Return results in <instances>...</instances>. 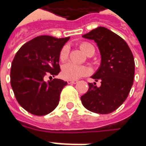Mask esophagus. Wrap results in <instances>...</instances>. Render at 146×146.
I'll return each instance as SVG.
<instances>
[{
  "label": "esophagus",
  "instance_id": "1",
  "mask_svg": "<svg viewBox=\"0 0 146 146\" xmlns=\"http://www.w3.org/2000/svg\"><path fill=\"white\" fill-rule=\"evenodd\" d=\"M67 82H68V84H77L78 81H77V80H68Z\"/></svg>",
  "mask_w": 146,
  "mask_h": 146
}]
</instances>
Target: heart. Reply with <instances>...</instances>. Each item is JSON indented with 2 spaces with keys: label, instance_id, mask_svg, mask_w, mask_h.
Wrapping results in <instances>:
<instances>
[{
  "label": "heart",
  "instance_id": "1",
  "mask_svg": "<svg viewBox=\"0 0 146 146\" xmlns=\"http://www.w3.org/2000/svg\"><path fill=\"white\" fill-rule=\"evenodd\" d=\"M80 48L86 55L90 52H91L92 50L94 51L93 46L88 43H82L80 45ZM68 53H69V48L68 45L64 46L60 52V60L61 61H64L65 60H67L68 57ZM89 72H90V70L86 66L77 64L73 62H68L63 65L61 74H62L63 78L65 79L76 80L81 77L87 75Z\"/></svg>",
  "mask_w": 146,
  "mask_h": 146
}]
</instances>
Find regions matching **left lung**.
<instances>
[{"label": "left lung", "mask_w": 146, "mask_h": 146, "mask_svg": "<svg viewBox=\"0 0 146 146\" xmlns=\"http://www.w3.org/2000/svg\"><path fill=\"white\" fill-rule=\"evenodd\" d=\"M98 45L101 64L91 78L101 80V86L89 83L88 91L81 97L87 110L98 114L113 112L126 100L132 88L135 73L133 55L127 43L118 35L99 27L83 35Z\"/></svg>", "instance_id": "1"}]
</instances>
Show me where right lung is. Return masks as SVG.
Listing matches in <instances>:
<instances>
[{
	"mask_svg": "<svg viewBox=\"0 0 146 146\" xmlns=\"http://www.w3.org/2000/svg\"><path fill=\"white\" fill-rule=\"evenodd\" d=\"M69 37L41 35L23 45L13 58L10 83L18 103L28 112L45 115L57 107L60 94L67 82L47 75L60 73V52Z\"/></svg>",
	"mask_w": 146,
	"mask_h": 146,
	"instance_id": "obj_1",
	"label": "right lung"
}]
</instances>
